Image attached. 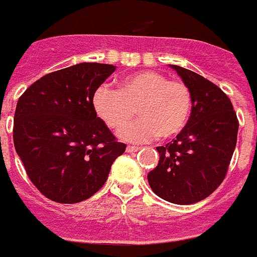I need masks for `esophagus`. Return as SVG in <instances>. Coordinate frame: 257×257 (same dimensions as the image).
I'll return each mask as SVG.
<instances>
[{"mask_svg": "<svg viewBox=\"0 0 257 257\" xmlns=\"http://www.w3.org/2000/svg\"><path fill=\"white\" fill-rule=\"evenodd\" d=\"M139 149H140L139 147H131V145L126 147V152H128V153H135V152H137Z\"/></svg>", "mask_w": 257, "mask_h": 257, "instance_id": "obj_1", "label": "esophagus"}]
</instances>
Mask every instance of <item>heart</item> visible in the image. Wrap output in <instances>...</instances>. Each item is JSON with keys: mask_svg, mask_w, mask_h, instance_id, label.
Here are the masks:
<instances>
[{"mask_svg": "<svg viewBox=\"0 0 257 257\" xmlns=\"http://www.w3.org/2000/svg\"><path fill=\"white\" fill-rule=\"evenodd\" d=\"M93 108L110 129H120L134 115L140 118L118 132L120 139L144 143L154 137L172 139L182 132L193 109L191 91L183 81L170 80L157 71H140L118 83V89L101 85Z\"/></svg>", "mask_w": 257, "mask_h": 257, "instance_id": "heart-1", "label": "heart"}]
</instances>
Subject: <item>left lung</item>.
I'll use <instances>...</instances> for the list:
<instances>
[{
  "instance_id": "1",
  "label": "left lung",
  "mask_w": 257,
  "mask_h": 257,
  "mask_svg": "<svg viewBox=\"0 0 257 257\" xmlns=\"http://www.w3.org/2000/svg\"><path fill=\"white\" fill-rule=\"evenodd\" d=\"M193 96L189 121L176 140L158 147L160 161L148 174L154 194L177 204L207 198L226 177L236 147V113L228 96L197 72L170 64Z\"/></svg>"
}]
</instances>
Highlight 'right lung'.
Listing matches in <instances>:
<instances>
[{
	"label": "right lung",
	"instance_id": "add662e5",
	"mask_svg": "<svg viewBox=\"0 0 257 257\" xmlns=\"http://www.w3.org/2000/svg\"><path fill=\"white\" fill-rule=\"evenodd\" d=\"M116 66L79 63L45 75L21 96L14 114L17 154L31 182L58 203L92 197L126 145L93 108V93Z\"/></svg>",
	"mask_w": 257,
	"mask_h": 257
}]
</instances>
